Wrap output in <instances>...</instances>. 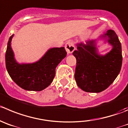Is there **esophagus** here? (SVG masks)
I'll return each mask as SVG.
<instances>
[{"label":"esophagus","instance_id":"1","mask_svg":"<svg viewBox=\"0 0 128 128\" xmlns=\"http://www.w3.org/2000/svg\"><path fill=\"white\" fill-rule=\"evenodd\" d=\"M65 48L66 50L67 53L69 54H71L74 52V50H75V46L74 45V44L72 42L69 41L65 45Z\"/></svg>","mask_w":128,"mask_h":128}]
</instances>
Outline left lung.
<instances>
[{"label":"left lung","mask_w":128,"mask_h":128,"mask_svg":"<svg viewBox=\"0 0 128 128\" xmlns=\"http://www.w3.org/2000/svg\"><path fill=\"white\" fill-rule=\"evenodd\" d=\"M105 36L113 46L104 56L96 52L95 41L80 43L72 55L76 58L74 78L78 86L86 92L98 93L104 91L114 82L121 69L122 56L121 44L116 33L109 30Z\"/></svg>","instance_id":"left-lung-1"}]
</instances>
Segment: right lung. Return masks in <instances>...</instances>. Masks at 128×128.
<instances>
[{"mask_svg":"<svg viewBox=\"0 0 128 128\" xmlns=\"http://www.w3.org/2000/svg\"><path fill=\"white\" fill-rule=\"evenodd\" d=\"M8 43L6 53V66L12 80L22 89L29 91H42L50 84L56 74V68L66 56L64 47L52 48L38 62L20 64L16 62L10 42Z\"/></svg>","mask_w":128,"mask_h":128,"instance_id":"obj_1","label":"right lung"}]
</instances>
